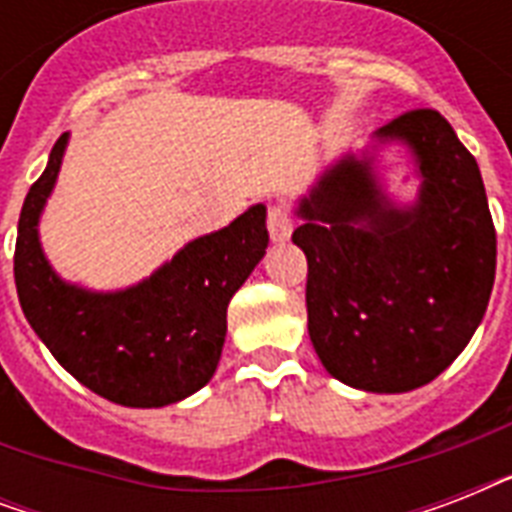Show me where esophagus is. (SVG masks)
<instances>
[{
    "mask_svg": "<svg viewBox=\"0 0 512 512\" xmlns=\"http://www.w3.org/2000/svg\"><path fill=\"white\" fill-rule=\"evenodd\" d=\"M268 231H271L273 241H287L292 236V217L279 204L268 209Z\"/></svg>",
    "mask_w": 512,
    "mask_h": 512,
    "instance_id": "esophagus-1",
    "label": "esophagus"
}]
</instances>
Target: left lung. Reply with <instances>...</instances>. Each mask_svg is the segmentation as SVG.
I'll list each match as a JSON object with an SVG mask.
<instances>
[{
    "label": "left lung",
    "mask_w": 512,
    "mask_h": 512,
    "mask_svg": "<svg viewBox=\"0 0 512 512\" xmlns=\"http://www.w3.org/2000/svg\"><path fill=\"white\" fill-rule=\"evenodd\" d=\"M342 154L297 199L292 241L308 257V335L335 380L406 393L436 380L484 319L497 233L476 159L433 108L398 116ZM401 145L421 180L389 199L379 151Z\"/></svg>",
    "instance_id": "left-lung-1"
}]
</instances>
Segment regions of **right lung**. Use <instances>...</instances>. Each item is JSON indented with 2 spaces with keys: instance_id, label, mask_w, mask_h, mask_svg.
Masks as SVG:
<instances>
[{
  "instance_id": "obj_1",
  "label": "right lung",
  "mask_w": 512,
  "mask_h": 512,
  "mask_svg": "<svg viewBox=\"0 0 512 512\" xmlns=\"http://www.w3.org/2000/svg\"><path fill=\"white\" fill-rule=\"evenodd\" d=\"M68 146H52L18 220L15 287L39 340L92 393L135 409H159L193 396L212 380L228 303L268 247L265 204L220 231L188 241L148 279L116 292H95L60 279L39 241V220Z\"/></svg>"
}]
</instances>
